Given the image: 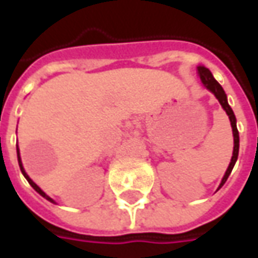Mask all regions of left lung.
<instances>
[{
	"label": "left lung",
	"mask_w": 258,
	"mask_h": 258,
	"mask_svg": "<svg viewBox=\"0 0 258 258\" xmlns=\"http://www.w3.org/2000/svg\"><path fill=\"white\" fill-rule=\"evenodd\" d=\"M198 75L201 77V82L204 83V86L210 90V92H213L215 94V97L218 99V102L221 103V106L224 107V110L227 112L228 114V117H230V122H231V127H233V135H234V151H233V158H231V162L228 165V169H227V172L224 175L223 181L220 183V188L223 186L225 181H227V178L230 176V173L233 171L234 165H235V161H237V158H238V148H240V136H238V131H237V124H235V116H234L233 109L230 107V104L227 102V94L224 92V89L221 87V85L214 79L213 73L207 69V67H203V66H200L198 67Z\"/></svg>",
	"instance_id": "left-lung-1"
}]
</instances>
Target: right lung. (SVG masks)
<instances>
[{
  "label": "right lung",
  "mask_w": 258,
  "mask_h": 258,
  "mask_svg": "<svg viewBox=\"0 0 258 258\" xmlns=\"http://www.w3.org/2000/svg\"><path fill=\"white\" fill-rule=\"evenodd\" d=\"M17 155H18V164H20V169H21V172H23V175H24V176H25V179L28 181V183H30V185H31V186H33V188H34L35 191H37V192L40 194L41 197H44L45 200H48V201H51V203H54V201H53V200H51V198H50L48 195H45V194L43 192V191H41V189H40V188H38V186H37V185H35V183L33 182V181H31V179H30V176H28V175L25 173L24 168H23V164H21V159H20V152H18V146H17Z\"/></svg>",
  "instance_id": "1"
}]
</instances>
